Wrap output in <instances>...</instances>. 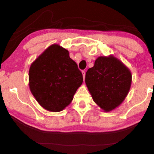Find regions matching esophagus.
<instances>
[{"label":"esophagus","instance_id":"34e87169","mask_svg":"<svg viewBox=\"0 0 154 154\" xmlns=\"http://www.w3.org/2000/svg\"><path fill=\"white\" fill-rule=\"evenodd\" d=\"M82 73H83V80H85V72L84 71H82Z\"/></svg>","mask_w":154,"mask_h":154}]
</instances>
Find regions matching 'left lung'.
Instances as JSON below:
<instances>
[{
	"instance_id": "8db88e82",
	"label": "left lung",
	"mask_w": 154,
	"mask_h": 154,
	"mask_svg": "<svg viewBox=\"0 0 154 154\" xmlns=\"http://www.w3.org/2000/svg\"><path fill=\"white\" fill-rule=\"evenodd\" d=\"M85 83L94 102L109 112L127 97L132 83L131 71L113 55L100 56L86 72Z\"/></svg>"
}]
</instances>
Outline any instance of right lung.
I'll return each instance as SVG.
<instances>
[{
  "instance_id": "add662e5",
  "label": "right lung",
  "mask_w": 154,
  "mask_h": 154,
  "mask_svg": "<svg viewBox=\"0 0 154 154\" xmlns=\"http://www.w3.org/2000/svg\"><path fill=\"white\" fill-rule=\"evenodd\" d=\"M83 75L69 52L58 44H52L31 64L29 85L41 106L59 112L72 102L83 83Z\"/></svg>"
}]
</instances>
